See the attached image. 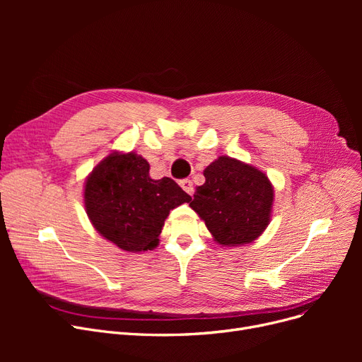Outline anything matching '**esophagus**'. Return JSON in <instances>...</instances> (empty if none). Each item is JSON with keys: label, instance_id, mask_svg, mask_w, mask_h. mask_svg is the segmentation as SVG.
Masks as SVG:
<instances>
[{"label": "esophagus", "instance_id": "esophagus-1", "mask_svg": "<svg viewBox=\"0 0 362 362\" xmlns=\"http://www.w3.org/2000/svg\"><path fill=\"white\" fill-rule=\"evenodd\" d=\"M179 185L182 186V189H183V191H185L186 194H189V195L194 194V183H192L191 179H182V180L179 182Z\"/></svg>", "mask_w": 362, "mask_h": 362}]
</instances>
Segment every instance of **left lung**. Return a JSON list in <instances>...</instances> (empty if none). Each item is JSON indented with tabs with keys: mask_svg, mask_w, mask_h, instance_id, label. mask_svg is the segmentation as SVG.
Segmentation results:
<instances>
[{
	"mask_svg": "<svg viewBox=\"0 0 362 362\" xmlns=\"http://www.w3.org/2000/svg\"><path fill=\"white\" fill-rule=\"evenodd\" d=\"M205 183L197 187L189 206L224 246L255 240L269 226L273 186L262 171L230 157H218L204 170Z\"/></svg>",
	"mask_w": 362,
	"mask_h": 362,
	"instance_id": "8db88e82",
	"label": "left lung"
}]
</instances>
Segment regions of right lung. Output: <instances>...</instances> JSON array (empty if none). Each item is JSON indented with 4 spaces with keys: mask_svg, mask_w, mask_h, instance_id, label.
Masks as SVG:
<instances>
[{
    "mask_svg": "<svg viewBox=\"0 0 362 362\" xmlns=\"http://www.w3.org/2000/svg\"><path fill=\"white\" fill-rule=\"evenodd\" d=\"M83 198L95 229L129 252L154 250L170 210L192 199L173 179H151L135 152L105 157L88 176Z\"/></svg>",
    "mask_w": 362,
    "mask_h": 362,
    "instance_id": "obj_1",
    "label": "right lung"
}]
</instances>
